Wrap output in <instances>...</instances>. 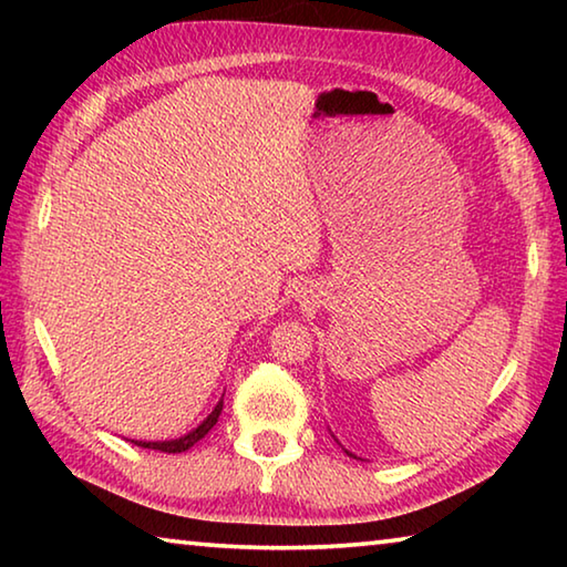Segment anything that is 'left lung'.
<instances>
[{"label": "left lung", "mask_w": 567, "mask_h": 567, "mask_svg": "<svg viewBox=\"0 0 567 567\" xmlns=\"http://www.w3.org/2000/svg\"><path fill=\"white\" fill-rule=\"evenodd\" d=\"M344 453H348V450H344ZM348 455H350V457H354V455H352V453H348Z\"/></svg>", "instance_id": "8db88e82"}]
</instances>
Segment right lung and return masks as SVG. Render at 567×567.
<instances>
[{
  "mask_svg": "<svg viewBox=\"0 0 567 567\" xmlns=\"http://www.w3.org/2000/svg\"><path fill=\"white\" fill-rule=\"evenodd\" d=\"M219 412H223V398H219L215 410L209 412V415L203 422H199V425L192 430V433L182 435L177 440H157V443H150V440H132V443L140 445V447H147V450H159V453H185V450H189L192 445L199 443V440H203L209 433V430L215 427Z\"/></svg>",
  "mask_w": 567,
  "mask_h": 567,
  "instance_id": "add662e5",
  "label": "right lung"
}]
</instances>
